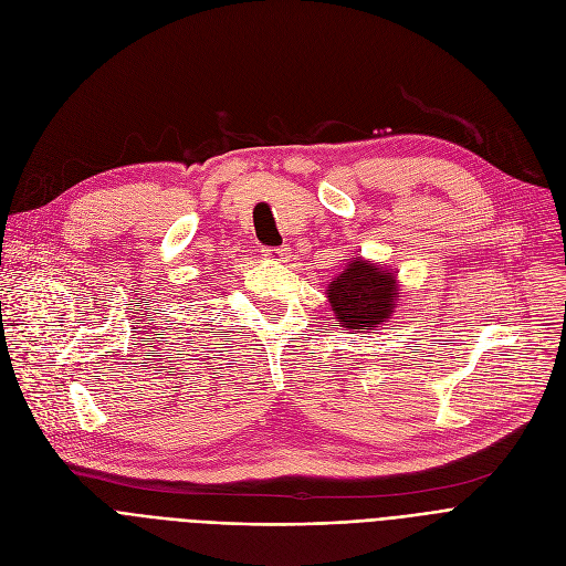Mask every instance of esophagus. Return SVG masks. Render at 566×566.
<instances>
[{
	"label": "esophagus",
	"instance_id": "34e87169",
	"mask_svg": "<svg viewBox=\"0 0 566 566\" xmlns=\"http://www.w3.org/2000/svg\"><path fill=\"white\" fill-rule=\"evenodd\" d=\"M263 256H265L268 261L284 263V261H289L291 250H289V248H265V250H263Z\"/></svg>",
	"mask_w": 566,
	"mask_h": 566
}]
</instances>
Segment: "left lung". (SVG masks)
Returning <instances> with one entry per match:
<instances>
[{
    "mask_svg": "<svg viewBox=\"0 0 566 566\" xmlns=\"http://www.w3.org/2000/svg\"><path fill=\"white\" fill-rule=\"evenodd\" d=\"M399 286L395 268L353 256L325 289V298L342 328L371 333L392 318L401 301Z\"/></svg>",
    "mask_w": 566,
    "mask_h": 566,
    "instance_id": "8db88e82",
    "label": "left lung"
}]
</instances>
